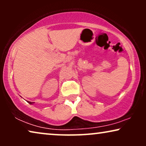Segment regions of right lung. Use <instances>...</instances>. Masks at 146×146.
Returning a JSON list of instances; mask_svg holds the SVG:
<instances>
[{"label": "right lung", "mask_w": 146, "mask_h": 146, "mask_svg": "<svg viewBox=\"0 0 146 146\" xmlns=\"http://www.w3.org/2000/svg\"><path fill=\"white\" fill-rule=\"evenodd\" d=\"M29 103L30 104H33L34 102H29Z\"/></svg>", "instance_id": "obj_1"}]
</instances>
